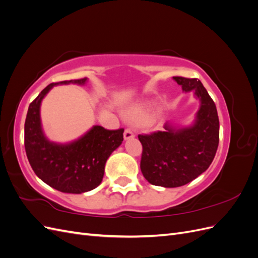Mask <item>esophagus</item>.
<instances>
[{
	"label": "esophagus",
	"mask_w": 258,
	"mask_h": 258,
	"mask_svg": "<svg viewBox=\"0 0 258 258\" xmlns=\"http://www.w3.org/2000/svg\"><path fill=\"white\" fill-rule=\"evenodd\" d=\"M123 138H124V140H129V139L135 138L134 131H132L131 129H129V128H127L126 130H124V132H123Z\"/></svg>",
	"instance_id": "esophagus-1"
}]
</instances>
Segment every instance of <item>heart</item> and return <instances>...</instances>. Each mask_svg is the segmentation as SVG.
Instances as JSON below:
<instances>
[{"instance_id": "1", "label": "heart", "mask_w": 258, "mask_h": 258, "mask_svg": "<svg viewBox=\"0 0 258 258\" xmlns=\"http://www.w3.org/2000/svg\"><path fill=\"white\" fill-rule=\"evenodd\" d=\"M142 115H143L142 108L139 107V106H134V107L129 108V110L127 111V116L130 117V118H132V119H138Z\"/></svg>"}]
</instances>
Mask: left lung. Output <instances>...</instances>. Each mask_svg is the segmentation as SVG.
Listing matches in <instances>:
<instances>
[{"label": "left lung", "mask_w": 258, "mask_h": 258, "mask_svg": "<svg viewBox=\"0 0 258 258\" xmlns=\"http://www.w3.org/2000/svg\"><path fill=\"white\" fill-rule=\"evenodd\" d=\"M185 92L194 91L200 101L194 124L175 128L166 123L165 130L139 135L142 144L141 171L156 186L178 187L191 182L210 167L220 141V121L214 101L197 79L174 76Z\"/></svg>", "instance_id": "obj_1"}]
</instances>
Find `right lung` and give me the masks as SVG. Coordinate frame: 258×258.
I'll return each instance as SVG.
<instances>
[{"label": "right lung", "mask_w": 258, "mask_h": 258, "mask_svg": "<svg viewBox=\"0 0 258 258\" xmlns=\"http://www.w3.org/2000/svg\"><path fill=\"white\" fill-rule=\"evenodd\" d=\"M87 79L51 83L30 103L25 122V147L34 173L62 192L82 194L95 189L104 175L110 155L123 140V129L93 126L87 134L68 144L50 142L44 136L40 107L44 97L59 84L84 85Z\"/></svg>", "instance_id": "add662e5"}]
</instances>
